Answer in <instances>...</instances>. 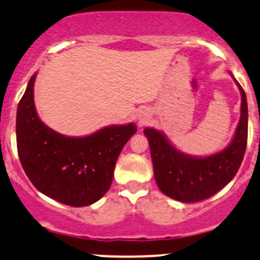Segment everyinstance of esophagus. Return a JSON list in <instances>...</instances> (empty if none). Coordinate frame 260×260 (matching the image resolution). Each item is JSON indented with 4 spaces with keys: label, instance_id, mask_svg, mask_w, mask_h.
<instances>
[{
    "label": "esophagus",
    "instance_id": "esophagus-1",
    "mask_svg": "<svg viewBox=\"0 0 260 260\" xmlns=\"http://www.w3.org/2000/svg\"><path fill=\"white\" fill-rule=\"evenodd\" d=\"M148 120H149V115L146 114V112L144 115H140V121L141 122H146Z\"/></svg>",
    "mask_w": 260,
    "mask_h": 260
}]
</instances>
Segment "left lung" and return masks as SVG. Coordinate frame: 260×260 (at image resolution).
Instances as JSON below:
<instances>
[{"label":"left lung","instance_id":"1","mask_svg":"<svg viewBox=\"0 0 260 260\" xmlns=\"http://www.w3.org/2000/svg\"><path fill=\"white\" fill-rule=\"evenodd\" d=\"M242 95L240 120L228 148L205 157L191 156L174 148L159 130L146 127L154 176L159 189L169 198L183 203H197L213 197L235 176L244 157L248 140V104Z\"/></svg>","mask_w":260,"mask_h":260}]
</instances>
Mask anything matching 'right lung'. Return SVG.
Returning <instances> with one entry per match:
<instances>
[{"label": "right lung", "instance_id": "1", "mask_svg": "<svg viewBox=\"0 0 260 260\" xmlns=\"http://www.w3.org/2000/svg\"><path fill=\"white\" fill-rule=\"evenodd\" d=\"M36 74L18 103L16 139L21 165L42 194L70 207H86L105 195L116 160L136 133L134 124L112 125L84 138L61 135L35 109Z\"/></svg>", "mask_w": 260, "mask_h": 260}]
</instances>
